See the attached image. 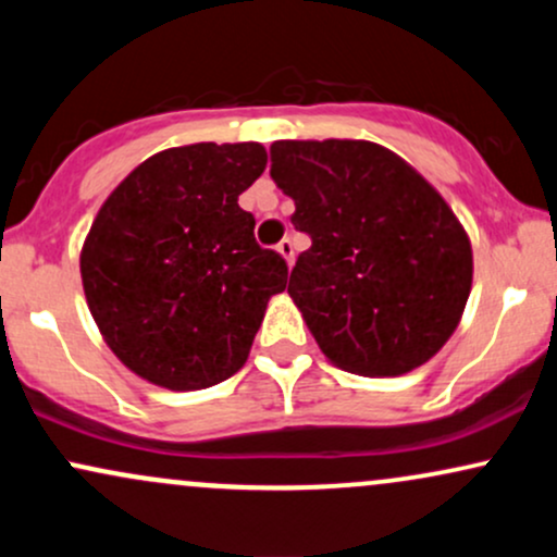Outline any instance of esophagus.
Here are the masks:
<instances>
[{"instance_id": "34e87169", "label": "esophagus", "mask_w": 557, "mask_h": 557, "mask_svg": "<svg viewBox=\"0 0 557 557\" xmlns=\"http://www.w3.org/2000/svg\"><path fill=\"white\" fill-rule=\"evenodd\" d=\"M277 251L280 257L287 261V267H293V259H296V251H293V240L290 238H283L277 243Z\"/></svg>"}]
</instances>
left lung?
I'll return each mask as SVG.
<instances>
[{
	"instance_id": "1",
	"label": "left lung",
	"mask_w": 557,
	"mask_h": 557,
	"mask_svg": "<svg viewBox=\"0 0 557 557\" xmlns=\"http://www.w3.org/2000/svg\"><path fill=\"white\" fill-rule=\"evenodd\" d=\"M270 175L311 238L287 293L335 367L398 376L458 327L471 293V243L411 164L369 140H277Z\"/></svg>"
}]
</instances>
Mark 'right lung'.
Listing matches in <instances>:
<instances>
[{"instance_id": "obj_1", "label": "right lung", "mask_w": 557, "mask_h": 557, "mask_svg": "<svg viewBox=\"0 0 557 557\" xmlns=\"http://www.w3.org/2000/svg\"><path fill=\"white\" fill-rule=\"evenodd\" d=\"M264 168L261 144L177 146L138 164L96 214L83 290L107 345L144 380L201 389L246 363L287 283L285 259L238 207Z\"/></svg>"}]
</instances>
